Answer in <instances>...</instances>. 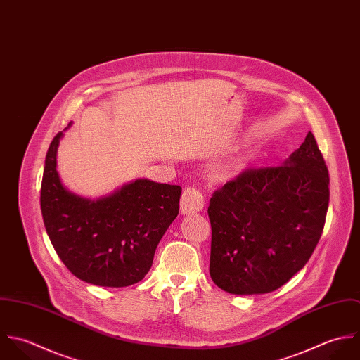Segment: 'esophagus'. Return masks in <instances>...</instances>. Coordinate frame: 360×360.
I'll return each instance as SVG.
<instances>
[{
  "label": "esophagus",
  "instance_id": "esophagus-1",
  "mask_svg": "<svg viewBox=\"0 0 360 360\" xmlns=\"http://www.w3.org/2000/svg\"><path fill=\"white\" fill-rule=\"evenodd\" d=\"M205 207V198L203 193L196 186H189L184 191L181 198V213L185 214H195L202 212Z\"/></svg>",
  "mask_w": 360,
  "mask_h": 360
}]
</instances>
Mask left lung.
Segmentation results:
<instances>
[{
    "mask_svg": "<svg viewBox=\"0 0 360 360\" xmlns=\"http://www.w3.org/2000/svg\"><path fill=\"white\" fill-rule=\"evenodd\" d=\"M330 178L311 132L280 167L249 168L210 199V277L233 295L269 293L309 262L324 228Z\"/></svg>",
    "mask_w": 360,
    "mask_h": 360,
    "instance_id": "obj_1",
    "label": "left lung"
}]
</instances>
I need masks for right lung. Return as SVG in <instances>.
<instances>
[{
  "instance_id": "obj_1",
  "label": "right lung",
  "mask_w": 360,
  "mask_h": 360,
  "mask_svg": "<svg viewBox=\"0 0 360 360\" xmlns=\"http://www.w3.org/2000/svg\"><path fill=\"white\" fill-rule=\"evenodd\" d=\"M49 147L40 206L47 235L67 269L98 287H128L148 273L162 235L178 216L181 186L135 179L98 199L64 186L57 151L64 132Z\"/></svg>"
}]
</instances>
